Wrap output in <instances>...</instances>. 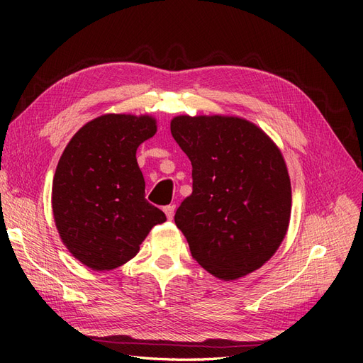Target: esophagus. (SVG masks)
<instances>
[{
    "label": "esophagus",
    "mask_w": 363,
    "mask_h": 363,
    "mask_svg": "<svg viewBox=\"0 0 363 363\" xmlns=\"http://www.w3.org/2000/svg\"><path fill=\"white\" fill-rule=\"evenodd\" d=\"M174 211H175V206L174 204H169V206H164L163 207V212H164V215H167V218L169 219V221L174 218Z\"/></svg>",
    "instance_id": "34e87169"
}]
</instances>
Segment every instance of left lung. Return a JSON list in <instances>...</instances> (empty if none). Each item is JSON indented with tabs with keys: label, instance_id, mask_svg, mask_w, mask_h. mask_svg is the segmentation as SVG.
Returning <instances> with one entry per match:
<instances>
[{
	"label": "left lung",
	"instance_id": "left-lung-1",
	"mask_svg": "<svg viewBox=\"0 0 363 363\" xmlns=\"http://www.w3.org/2000/svg\"><path fill=\"white\" fill-rule=\"evenodd\" d=\"M171 133L192 163V194L174 216L192 257L227 281L256 271L289 225L291 180L280 150L235 116H177Z\"/></svg>",
	"mask_w": 363,
	"mask_h": 363
}]
</instances>
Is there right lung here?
Returning <instances> with one entry per match:
<instances>
[{"mask_svg":"<svg viewBox=\"0 0 363 363\" xmlns=\"http://www.w3.org/2000/svg\"><path fill=\"white\" fill-rule=\"evenodd\" d=\"M156 119L103 115L83 125L65 148L52 180V213L63 244L83 265L108 271L136 256L167 216L145 200L136 160L155 136Z\"/></svg>","mask_w":363,"mask_h":363,"instance_id":"1","label":"right lung"}]
</instances>
